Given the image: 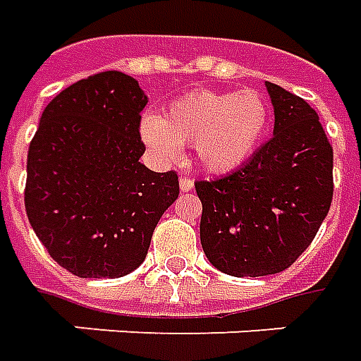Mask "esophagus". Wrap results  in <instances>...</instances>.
<instances>
[{"label": "esophagus", "instance_id": "obj_1", "mask_svg": "<svg viewBox=\"0 0 361 361\" xmlns=\"http://www.w3.org/2000/svg\"><path fill=\"white\" fill-rule=\"evenodd\" d=\"M178 186H180V192H190L194 188V180L192 178H188V176H180Z\"/></svg>", "mask_w": 361, "mask_h": 361}]
</instances>
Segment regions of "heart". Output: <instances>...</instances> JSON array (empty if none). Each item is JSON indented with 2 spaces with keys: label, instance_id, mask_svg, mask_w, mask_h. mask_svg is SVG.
Returning a JSON list of instances; mask_svg holds the SVG:
<instances>
[{
  "label": "heart",
  "instance_id": "heart-1",
  "mask_svg": "<svg viewBox=\"0 0 361 361\" xmlns=\"http://www.w3.org/2000/svg\"><path fill=\"white\" fill-rule=\"evenodd\" d=\"M270 126V106L258 91H196L169 106L163 118L147 116L142 137L161 159L176 161L194 145L208 173H231L252 157Z\"/></svg>",
  "mask_w": 361,
  "mask_h": 361
}]
</instances>
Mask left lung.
Wrapping results in <instances>:
<instances>
[{
  "mask_svg": "<svg viewBox=\"0 0 361 361\" xmlns=\"http://www.w3.org/2000/svg\"><path fill=\"white\" fill-rule=\"evenodd\" d=\"M274 135L229 175L198 180L204 255L224 274H278L315 239L332 202V147L317 112L267 81Z\"/></svg>",
  "mask_w": 361,
  "mask_h": 361,
  "instance_id": "obj_1",
  "label": "left lung"
}]
</instances>
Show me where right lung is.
Here are the masks:
<instances>
[{"label": "right lung", "mask_w": 361, "mask_h": 361, "mask_svg": "<svg viewBox=\"0 0 361 361\" xmlns=\"http://www.w3.org/2000/svg\"><path fill=\"white\" fill-rule=\"evenodd\" d=\"M147 94L122 71L58 93L29 147L25 208L50 257L79 278H120L145 260L178 176L140 163Z\"/></svg>", "instance_id": "obj_1"}]
</instances>
